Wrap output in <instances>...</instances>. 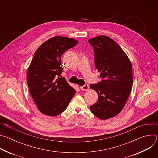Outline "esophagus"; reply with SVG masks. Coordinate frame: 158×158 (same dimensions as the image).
I'll return each instance as SVG.
<instances>
[{
    "label": "esophagus",
    "instance_id": "1",
    "mask_svg": "<svg viewBox=\"0 0 158 158\" xmlns=\"http://www.w3.org/2000/svg\"><path fill=\"white\" fill-rule=\"evenodd\" d=\"M80 89L82 90V91H87V90L89 89V85H88V84H84V85L81 86V87H80Z\"/></svg>",
    "mask_w": 158,
    "mask_h": 158
}]
</instances>
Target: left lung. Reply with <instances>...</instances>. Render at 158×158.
Instances as JSON below:
<instances>
[{
  "label": "left lung",
  "mask_w": 158,
  "mask_h": 158,
  "mask_svg": "<svg viewBox=\"0 0 158 158\" xmlns=\"http://www.w3.org/2000/svg\"><path fill=\"white\" fill-rule=\"evenodd\" d=\"M88 42L93 48L94 64L102 79L90 85L99 95L90 109L98 118L107 119L118 114L128 99L132 86V64L119 45L110 38L100 35Z\"/></svg>",
  "instance_id": "obj_1"
}]
</instances>
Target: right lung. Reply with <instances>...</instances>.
<instances>
[{"mask_svg":"<svg viewBox=\"0 0 158 158\" xmlns=\"http://www.w3.org/2000/svg\"><path fill=\"white\" fill-rule=\"evenodd\" d=\"M68 37L56 36L43 43L29 67L27 81L31 95L42 114L56 116L67 108L76 90L61 77V56L78 44Z\"/></svg>","mask_w":158,"mask_h":158,"instance_id":"1","label":"right lung"}]
</instances>
